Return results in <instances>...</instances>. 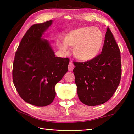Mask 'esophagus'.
I'll use <instances>...</instances> for the list:
<instances>
[{"label": "esophagus", "instance_id": "obj_1", "mask_svg": "<svg viewBox=\"0 0 134 134\" xmlns=\"http://www.w3.org/2000/svg\"><path fill=\"white\" fill-rule=\"evenodd\" d=\"M74 68V65L72 62H70L69 64V71H72Z\"/></svg>", "mask_w": 134, "mask_h": 134}]
</instances>
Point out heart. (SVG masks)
<instances>
[{
	"label": "heart",
	"mask_w": 134,
	"mask_h": 134,
	"mask_svg": "<svg viewBox=\"0 0 134 134\" xmlns=\"http://www.w3.org/2000/svg\"><path fill=\"white\" fill-rule=\"evenodd\" d=\"M104 42V35L98 27L82 26L71 30L64 37L58 40L57 46L63 52H69L68 47L73 48V55L82 62L92 60L98 55Z\"/></svg>",
	"instance_id": "heart-1"
}]
</instances>
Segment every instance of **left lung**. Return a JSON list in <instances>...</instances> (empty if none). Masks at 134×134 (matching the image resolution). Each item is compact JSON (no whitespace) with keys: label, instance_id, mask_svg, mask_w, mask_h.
Returning <instances> with one entry per match:
<instances>
[{"label":"left lung","instance_id":"8db88e82","mask_svg":"<svg viewBox=\"0 0 134 134\" xmlns=\"http://www.w3.org/2000/svg\"><path fill=\"white\" fill-rule=\"evenodd\" d=\"M73 70L79 100L96 106L112 97L120 82V51L109 28L101 53L85 63L74 62Z\"/></svg>","mask_w":134,"mask_h":134}]
</instances>
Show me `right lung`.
<instances>
[{
	"label": "right lung",
	"mask_w": 134,
	"mask_h": 134,
	"mask_svg": "<svg viewBox=\"0 0 134 134\" xmlns=\"http://www.w3.org/2000/svg\"><path fill=\"white\" fill-rule=\"evenodd\" d=\"M52 20L31 26L22 38L13 66V83L25 102L37 107L51 104L55 85L68 71L69 59L56 57L45 32Z\"/></svg>",
	"instance_id": "right-lung-1"
}]
</instances>
